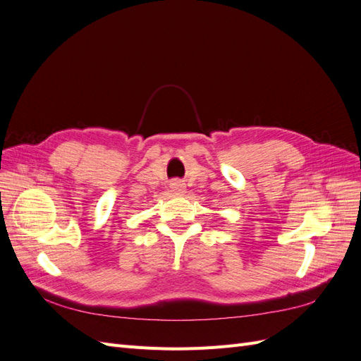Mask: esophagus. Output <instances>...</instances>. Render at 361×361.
I'll return each instance as SVG.
<instances>
[{"label": "esophagus", "instance_id": "1", "mask_svg": "<svg viewBox=\"0 0 361 361\" xmlns=\"http://www.w3.org/2000/svg\"><path fill=\"white\" fill-rule=\"evenodd\" d=\"M171 190L173 191H183L185 190V183L182 180H179V179H174L171 182Z\"/></svg>", "mask_w": 361, "mask_h": 361}]
</instances>
